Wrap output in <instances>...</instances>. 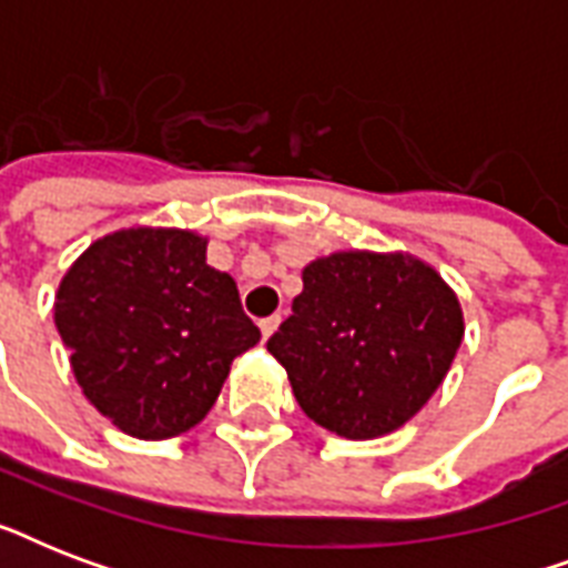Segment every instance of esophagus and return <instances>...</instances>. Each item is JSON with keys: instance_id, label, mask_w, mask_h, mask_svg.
Returning <instances> with one entry per match:
<instances>
[{"instance_id": "1", "label": "esophagus", "mask_w": 568, "mask_h": 568, "mask_svg": "<svg viewBox=\"0 0 568 568\" xmlns=\"http://www.w3.org/2000/svg\"><path fill=\"white\" fill-rule=\"evenodd\" d=\"M276 327H280V315H267V318L258 321V329H262V336H265V338L274 336Z\"/></svg>"}]
</instances>
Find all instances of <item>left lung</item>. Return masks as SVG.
Masks as SVG:
<instances>
[{
    "instance_id": "obj_1",
    "label": "left lung",
    "mask_w": 568,
    "mask_h": 568,
    "mask_svg": "<svg viewBox=\"0 0 568 568\" xmlns=\"http://www.w3.org/2000/svg\"><path fill=\"white\" fill-rule=\"evenodd\" d=\"M466 324L454 288L409 253L342 250L303 267L267 338L312 422L345 439L404 427L448 374Z\"/></svg>"
}]
</instances>
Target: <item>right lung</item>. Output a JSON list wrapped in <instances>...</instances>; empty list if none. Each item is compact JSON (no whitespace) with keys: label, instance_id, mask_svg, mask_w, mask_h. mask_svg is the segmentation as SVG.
Returning <instances> with one entry per match:
<instances>
[{"label":"right lung","instance_id":"add662e5","mask_svg":"<svg viewBox=\"0 0 568 568\" xmlns=\"http://www.w3.org/2000/svg\"><path fill=\"white\" fill-rule=\"evenodd\" d=\"M205 244L191 230H118L58 285L55 327L75 383L135 439H171L203 422L232 359L262 338L235 280L205 265Z\"/></svg>","mask_w":568,"mask_h":568}]
</instances>
